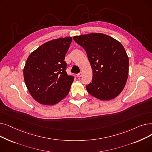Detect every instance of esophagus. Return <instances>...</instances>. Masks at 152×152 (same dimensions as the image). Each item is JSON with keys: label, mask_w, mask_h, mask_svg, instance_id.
Masks as SVG:
<instances>
[{"label": "esophagus", "mask_w": 152, "mask_h": 152, "mask_svg": "<svg viewBox=\"0 0 152 152\" xmlns=\"http://www.w3.org/2000/svg\"><path fill=\"white\" fill-rule=\"evenodd\" d=\"M82 76H83V73H82V72H81V73H79L76 75V76L77 77H81Z\"/></svg>", "instance_id": "obj_1"}]
</instances>
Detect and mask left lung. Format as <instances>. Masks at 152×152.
I'll list each match as a JSON object with an SVG mask.
<instances>
[{
  "label": "left lung",
  "mask_w": 152,
  "mask_h": 152,
  "mask_svg": "<svg viewBox=\"0 0 152 152\" xmlns=\"http://www.w3.org/2000/svg\"><path fill=\"white\" fill-rule=\"evenodd\" d=\"M73 39L86 50L93 71L92 80L86 86L87 92L102 100L117 97L129 73V58L123 45L102 33L76 36Z\"/></svg>",
  "instance_id": "left-lung-1"
}]
</instances>
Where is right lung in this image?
Segmentation results:
<instances>
[{"instance_id": "1", "label": "right lung", "mask_w": 152, "mask_h": 152, "mask_svg": "<svg viewBox=\"0 0 152 152\" xmlns=\"http://www.w3.org/2000/svg\"><path fill=\"white\" fill-rule=\"evenodd\" d=\"M71 37L47 42L28 57L23 75L27 88L37 102L52 105L68 94L74 76L68 75L65 60Z\"/></svg>"}]
</instances>
